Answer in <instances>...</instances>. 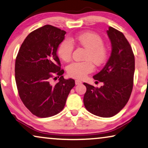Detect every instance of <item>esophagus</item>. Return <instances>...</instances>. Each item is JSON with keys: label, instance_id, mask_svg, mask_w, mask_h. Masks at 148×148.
<instances>
[{"label": "esophagus", "instance_id": "esophagus-1", "mask_svg": "<svg viewBox=\"0 0 148 148\" xmlns=\"http://www.w3.org/2000/svg\"><path fill=\"white\" fill-rule=\"evenodd\" d=\"M82 84V82H81L80 80H75V84L76 85H80V84Z\"/></svg>", "mask_w": 148, "mask_h": 148}]
</instances>
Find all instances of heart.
<instances>
[{
	"mask_svg": "<svg viewBox=\"0 0 148 148\" xmlns=\"http://www.w3.org/2000/svg\"><path fill=\"white\" fill-rule=\"evenodd\" d=\"M73 42H76L87 50L83 62H73L66 68L69 76L75 79H83L93 72L94 63L97 66L102 65L108 56V50L104 45V41L100 36L92 32H86L78 35L75 39H65L58 47V56L64 61L67 62L71 58L73 51Z\"/></svg>",
	"mask_w": 148,
	"mask_h": 148,
	"instance_id": "1",
	"label": "heart"
}]
</instances>
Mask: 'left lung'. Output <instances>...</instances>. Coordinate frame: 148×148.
<instances>
[{
    "instance_id": "8db88e82",
    "label": "left lung",
    "mask_w": 148,
    "mask_h": 148,
    "mask_svg": "<svg viewBox=\"0 0 148 148\" xmlns=\"http://www.w3.org/2000/svg\"><path fill=\"white\" fill-rule=\"evenodd\" d=\"M106 32L112 46L110 56L104 68L93 77L104 85L98 88L84 83L87 88L84 106L100 117H112L124 108L132 92L135 72L134 54L124 34L112 27Z\"/></svg>"
}]
</instances>
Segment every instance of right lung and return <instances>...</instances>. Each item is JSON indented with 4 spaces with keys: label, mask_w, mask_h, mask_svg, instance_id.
<instances>
[{
    "label": "right lung",
    "mask_w": 148,
    "mask_h": 148,
    "mask_svg": "<svg viewBox=\"0 0 148 148\" xmlns=\"http://www.w3.org/2000/svg\"><path fill=\"white\" fill-rule=\"evenodd\" d=\"M65 34L50 25L38 28L26 37L16 57L15 82L19 97L26 108L40 118L59 113L75 86L74 79H64L56 54ZM53 77L60 78L56 84H51Z\"/></svg>",
    "instance_id": "right-lung-1"
}]
</instances>
